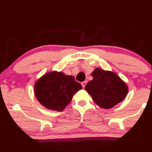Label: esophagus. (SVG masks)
<instances>
[{
  "instance_id": "esophagus-1",
  "label": "esophagus",
  "mask_w": 152,
  "mask_h": 152,
  "mask_svg": "<svg viewBox=\"0 0 152 152\" xmlns=\"http://www.w3.org/2000/svg\"><path fill=\"white\" fill-rule=\"evenodd\" d=\"M81 84H82V87H83V88H84V87H85V86H86V81H84V82H82V83H81Z\"/></svg>"
}]
</instances>
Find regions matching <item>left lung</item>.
<instances>
[{
    "label": "left lung",
    "instance_id": "left-lung-1",
    "mask_svg": "<svg viewBox=\"0 0 152 152\" xmlns=\"http://www.w3.org/2000/svg\"><path fill=\"white\" fill-rule=\"evenodd\" d=\"M91 75L93 79L84 89L100 107L109 109L125 99L128 87L117 74L97 68Z\"/></svg>",
    "mask_w": 152,
    "mask_h": 152
}]
</instances>
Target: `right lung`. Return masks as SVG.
I'll return each instance as SVG.
<instances>
[{
  "label": "right lung",
  "instance_id": "obj_1",
  "mask_svg": "<svg viewBox=\"0 0 152 152\" xmlns=\"http://www.w3.org/2000/svg\"><path fill=\"white\" fill-rule=\"evenodd\" d=\"M82 88L74 76L53 71L45 74L36 81L34 92L36 99L43 107L61 111L70 103L74 94Z\"/></svg>",
  "mask_w": 152,
  "mask_h": 152
}]
</instances>
